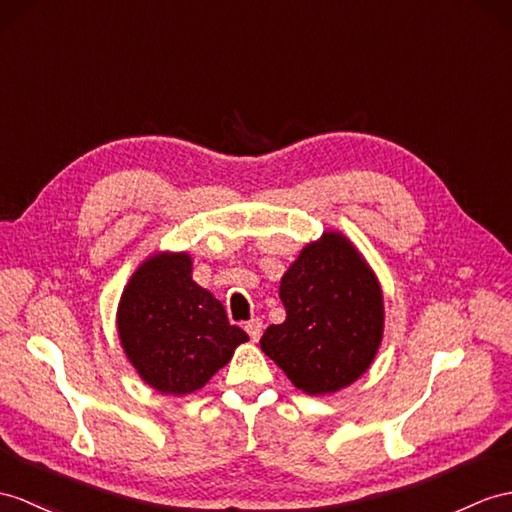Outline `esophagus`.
Returning <instances> with one entry per match:
<instances>
[{
  "label": "esophagus",
  "mask_w": 512,
  "mask_h": 512,
  "mask_svg": "<svg viewBox=\"0 0 512 512\" xmlns=\"http://www.w3.org/2000/svg\"><path fill=\"white\" fill-rule=\"evenodd\" d=\"M263 319H258V317H254V319H249L247 323H245V330H247V334H249V339L252 341H258L260 339V334H263Z\"/></svg>",
  "instance_id": "obj_1"
}]
</instances>
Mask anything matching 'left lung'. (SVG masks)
<instances>
[{
  "instance_id": "1",
  "label": "left lung",
  "mask_w": 512,
  "mask_h": 512,
  "mask_svg": "<svg viewBox=\"0 0 512 512\" xmlns=\"http://www.w3.org/2000/svg\"><path fill=\"white\" fill-rule=\"evenodd\" d=\"M286 319L269 326L263 350L297 389L334 393L363 376L382 339V291L345 236L310 243L280 282Z\"/></svg>"
}]
</instances>
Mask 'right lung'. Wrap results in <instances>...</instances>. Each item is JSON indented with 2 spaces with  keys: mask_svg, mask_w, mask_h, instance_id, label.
Wrapping results in <instances>:
<instances>
[{
  "mask_svg": "<svg viewBox=\"0 0 512 512\" xmlns=\"http://www.w3.org/2000/svg\"><path fill=\"white\" fill-rule=\"evenodd\" d=\"M186 254L152 256L121 295V345L139 376L160 393H193L232 358L247 334L191 278Z\"/></svg>",
  "mask_w": 512,
  "mask_h": 512,
  "instance_id": "right-lung-1",
  "label": "right lung"
}]
</instances>
